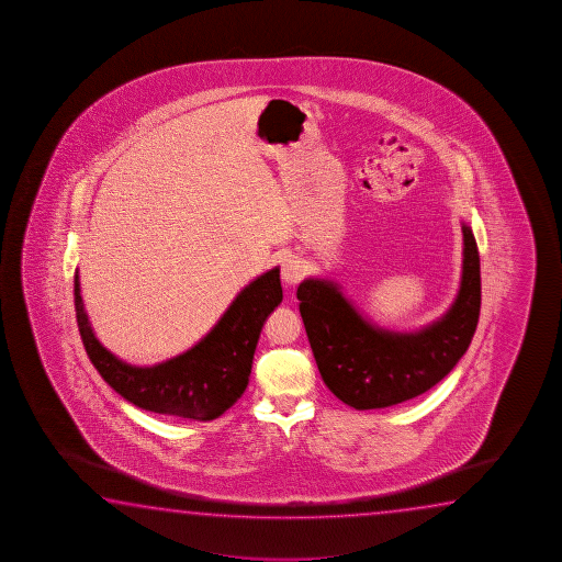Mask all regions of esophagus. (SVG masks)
I'll list each match as a JSON object with an SVG mask.
<instances>
[{
	"label": "esophagus",
	"mask_w": 562,
	"mask_h": 562,
	"mask_svg": "<svg viewBox=\"0 0 562 562\" xmlns=\"http://www.w3.org/2000/svg\"><path fill=\"white\" fill-rule=\"evenodd\" d=\"M305 277V266L293 256H286L281 261V279L286 286H295Z\"/></svg>",
	"instance_id": "esophagus-1"
}]
</instances>
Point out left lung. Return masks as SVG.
I'll return each instance as SVG.
<instances>
[{
	"label": "left lung",
	"instance_id": "8db88e82",
	"mask_svg": "<svg viewBox=\"0 0 562 562\" xmlns=\"http://www.w3.org/2000/svg\"><path fill=\"white\" fill-rule=\"evenodd\" d=\"M464 234V266L457 301L420 333H387L356 313L338 286L306 279L296 289L299 311L324 383L353 409H383L437 385L464 356L476 333L482 303L480 254Z\"/></svg>",
	"mask_w": 562,
	"mask_h": 562
}]
</instances>
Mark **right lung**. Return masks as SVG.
Returning <instances> with one entry per match:
<instances>
[{
    "label": "right lung",
    "mask_w": 562,
    "mask_h": 562,
    "mask_svg": "<svg viewBox=\"0 0 562 562\" xmlns=\"http://www.w3.org/2000/svg\"><path fill=\"white\" fill-rule=\"evenodd\" d=\"M281 301L283 289L276 267L249 283L194 348L169 362L135 368L95 340L82 305L78 271L75 273L78 330L98 373L135 407L181 419H216L241 397L261 326Z\"/></svg>",
    "instance_id": "1"
}]
</instances>
